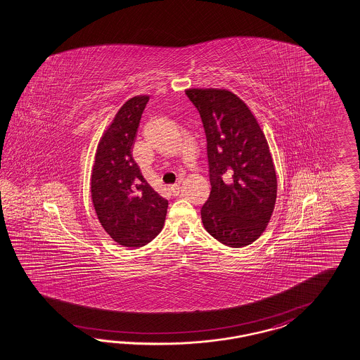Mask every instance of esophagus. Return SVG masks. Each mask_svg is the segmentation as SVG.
Here are the masks:
<instances>
[{"label":"esophagus","mask_w":360,"mask_h":360,"mask_svg":"<svg viewBox=\"0 0 360 360\" xmlns=\"http://www.w3.org/2000/svg\"><path fill=\"white\" fill-rule=\"evenodd\" d=\"M170 193L176 196V195H179L181 193V186L179 185H173L170 186Z\"/></svg>","instance_id":"esophagus-1"}]
</instances>
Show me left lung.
I'll return each instance as SVG.
<instances>
[{"instance_id":"obj_1","label":"left lung","mask_w":360,"mask_h":360,"mask_svg":"<svg viewBox=\"0 0 360 360\" xmlns=\"http://www.w3.org/2000/svg\"><path fill=\"white\" fill-rule=\"evenodd\" d=\"M207 137L211 194L202 207L205 231L229 248L253 243L270 223L276 172L257 117L226 89H187Z\"/></svg>"}]
</instances>
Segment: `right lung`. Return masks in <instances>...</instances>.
Listing matches in <instances>:
<instances>
[{
    "label": "right lung",
    "instance_id": "right-lung-1",
    "mask_svg": "<svg viewBox=\"0 0 360 360\" xmlns=\"http://www.w3.org/2000/svg\"><path fill=\"white\" fill-rule=\"evenodd\" d=\"M149 96L128 99L98 141L90 178L98 220L115 243L141 248L162 231L167 200L153 190L132 157Z\"/></svg>",
    "mask_w": 360,
    "mask_h": 360
}]
</instances>
